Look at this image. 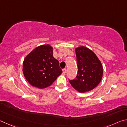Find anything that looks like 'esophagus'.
<instances>
[{"mask_svg": "<svg viewBox=\"0 0 127 127\" xmlns=\"http://www.w3.org/2000/svg\"><path fill=\"white\" fill-rule=\"evenodd\" d=\"M66 72V68H64V69L62 70V73H63L64 75H65Z\"/></svg>", "mask_w": 127, "mask_h": 127, "instance_id": "obj_1", "label": "esophagus"}]
</instances>
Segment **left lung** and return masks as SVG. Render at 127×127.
Returning <instances> with one entry per match:
<instances>
[{
    "mask_svg": "<svg viewBox=\"0 0 127 127\" xmlns=\"http://www.w3.org/2000/svg\"><path fill=\"white\" fill-rule=\"evenodd\" d=\"M78 72L76 79L69 80L71 85L79 93L92 90L100 83L103 67L96 54L85 46L75 48Z\"/></svg>",
    "mask_w": 127,
    "mask_h": 127,
    "instance_id": "obj_1",
    "label": "left lung"
}]
</instances>
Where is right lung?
<instances>
[{"mask_svg": "<svg viewBox=\"0 0 127 127\" xmlns=\"http://www.w3.org/2000/svg\"><path fill=\"white\" fill-rule=\"evenodd\" d=\"M53 48L50 44L35 47L24 58L23 73L26 79L34 87L47 88L62 74L59 62L53 57Z\"/></svg>", "mask_w": 127, "mask_h": 127, "instance_id": "add662e5", "label": "right lung"}]
</instances>
